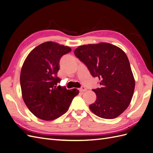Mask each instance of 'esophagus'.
<instances>
[{
  "instance_id": "1",
  "label": "esophagus",
  "mask_w": 153,
  "mask_h": 153,
  "mask_svg": "<svg viewBox=\"0 0 153 153\" xmlns=\"http://www.w3.org/2000/svg\"><path fill=\"white\" fill-rule=\"evenodd\" d=\"M79 91H80V92H85V91H87V89L85 87H84V86H82V87H81L80 89H79Z\"/></svg>"
}]
</instances>
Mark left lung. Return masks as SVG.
<instances>
[{
    "instance_id": "obj_1",
    "label": "left lung",
    "mask_w": 153,
    "mask_h": 153,
    "mask_svg": "<svg viewBox=\"0 0 153 153\" xmlns=\"http://www.w3.org/2000/svg\"><path fill=\"white\" fill-rule=\"evenodd\" d=\"M74 53L89 69L91 75L100 80L101 87L92 89L96 100L89 105L91 110L103 119L118 117L130 103L135 85L126 53L106 43L80 46Z\"/></svg>"
}]
</instances>
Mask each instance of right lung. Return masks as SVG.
Masks as SVG:
<instances>
[{"mask_svg": "<svg viewBox=\"0 0 153 153\" xmlns=\"http://www.w3.org/2000/svg\"><path fill=\"white\" fill-rule=\"evenodd\" d=\"M71 49L48 41L32 50L23 64L20 73L22 98L35 116L52 121L65 114L78 90L57 85L60 59Z\"/></svg>", "mask_w": 153, "mask_h": 153, "instance_id": "1", "label": "right lung"}]
</instances>
